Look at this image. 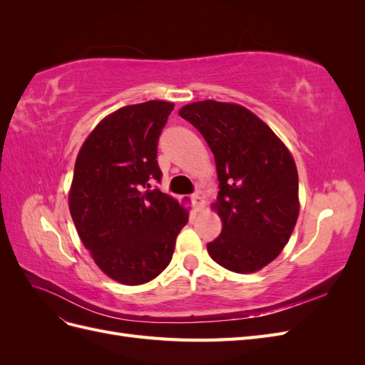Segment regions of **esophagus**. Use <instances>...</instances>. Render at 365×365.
<instances>
[{"label":"esophagus","mask_w":365,"mask_h":365,"mask_svg":"<svg viewBox=\"0 0 365 365\" xmlns=\"http://www.w3.org/2000/svg\"><path fill=\"white\" fill-rule=\"evenodd\" d=\"M192 202H193V207H195L196 210H201V207L204 205V200H202L201 193H195V195H192Z\"/></svg>","instance_id":"1"}]
</instances>
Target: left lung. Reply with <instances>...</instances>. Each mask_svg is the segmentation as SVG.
Returning <instances> with one entry per match:
<instances>
[{
    "label": "left lung",
    "instance_id": "8db88e82",
    "mask_svg": "<svg viewBox=\"0 0 365 365\" xmlns=\"http://www.w3.org/2000/svg\"><path fill=\"white\" fill-rule=\"evenodd\" d=\"M178 114L201 132L215 155L220 190L212 208L222 233L207 244L210 257L233 272L260 271L288 244L300 212L289 149L237 103L201 101Z\"/></svg>",
    "mask_w": 365,
    "mask_h": 365
}]
</instances>
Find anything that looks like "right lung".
Segmentation results:
<instances>
[{"label": "right lung", "instance_id": "right-lung-1", "mask_svg": "<svg viewBox=\"0 0 365 365\" xmlns=\"http://www.w3.org/2000/svg\"><path fill=\"white\" fill-rule=\"evenodd\" d=\"M172 102L128 105L106 115L77 153L68 207L85 248L109 279L143 284L172 260L189 210L152 189L158 137Z\"/></svg>", "mask_w": 365, "mask_h": 365}]
</instances>
